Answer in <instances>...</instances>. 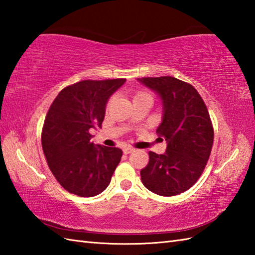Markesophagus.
I'll return each mask as SVG.
<instances>
[{"label":"esophagus","instance_id":"34e87169","mask_svg":"<svg viewBox=\"0 0 255 255\" xmlns=\"http://www.w3.org/2000/svg\"><path fill=\"white\" fill-rule=\"evenodd\" d=\"M123 151H124V153H125V154H129V153H131V152H132L133 149H132V148H130V147H126V148H124V149H123Z\"/></svg>","mask_w":255,"mask_h":255}]
</instances>
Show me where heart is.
I'll list each match as a JSON object with an SVG mask.
<instances>
[{
  "label": "heart",
  "instance_id": "obj_1",
  "mask_svg": "<svg viewBox=\"0 0 255 255\" xmlns=\"http://www.w3.org/2000/svg\"><path fill=\"white\" fill-rule=\"evenodd\" d=\"M141 95H147V93H143V92H139V93H137V94H136V96H134V97H137V96H141Z\"/></svg>",
  "mask_w": 255,
  "mask_h": 255
}]
</instances>
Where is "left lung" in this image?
Instances as JSON below:
<instances>
[{"mask_svg": "<svg viewBox=\"0 0 255 255\" xmlns=\"http://www.w3.org/2000/svg\"><path fill=\"white\" fill-rule=\"evenodd\" d=\"M140 83L162 101V122L156 133L167 143L163 154L149 152L140 171L143 185L160 196H174L191 188L205 169L214 142L207 107L197 90L172 77L141 78Z\"/></svg>", "mask_w": 255, "mask_h": 255, "instance_id": "8db88e82", "label": "left lung"}]
</instances>
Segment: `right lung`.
I'll use <instances>...</instances> for the list:
<instances>
[{
	"label": "right lung",
	"instance_id": "right-lung-1",
	"mask_svg": "<svg viewBox=\"0 0 255 255\" xmlns=\"http://www.w3.org/2000/svg\"><path fill=\"white\" fill-rule=\"evenodd\" d=\"M125 82L84 80L64 88L52 102L41 145L50 171L68 192L92 197L110 185L123 151L94 144L91 131L102 128L107 102Z\"/></svg>",
	"mask_w": 255,
	"mask_h": 255
}]
</instances>
